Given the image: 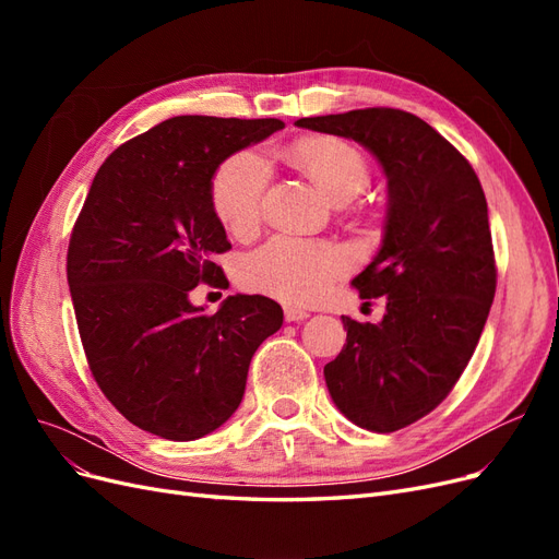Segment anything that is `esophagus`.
Masks as SVG:
<instances>
[{
	"instance_id": "1",
	"label": "esophagus",
	"mask_w": 559,
	"mask_h": 559,
	"mask_svg": "<svg viewBox=\"0 0 559 559\" xmlns=\"http://www.w3.org/2000/svg\"><path fill=\"white\" fill-rule=\"evenodd\" d=\"M308 317H310L308 310H300V308H294V306L284 308V319L286 321H302V319H308Z\"/></svg>"
}]
</instances>
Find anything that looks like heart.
Masks as SVG:
<instances>
[{
  "label": "heart",
  "mask_w": 559,
  "mask_h": 559,
  "mask_svg": "<svg viewBox=\"0 0 559 559\" xmlns=\"http://www.w3.org/2000/svg\"><path fill=\"white\" fill-rule=\"evenodd\" d=\"M335 202H347L366 189L370 170L361 151L341 138H302L284 151ZM267 167L253 151H240L216 167L210 186L212 210L230 233L247 235L261 222ZM349 267V253L333 240L275 235L247 253L240 280L247 289L296 306L324 298L335 277Z\"/></svg>",
  "instance_id": "heart-1"
}]
</instances>
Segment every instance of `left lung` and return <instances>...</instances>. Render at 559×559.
Listing matches in <instances>:
<instances>
[{"instance_id":"left-lung-1","label":"left lung","mask_w":559,"mask_h":559,"mask_svg":"<svg viewBox=\"0 0 559 559\" xmlns=\"http://www.w3.org/2000/svg\"><path fill=\"white\" fill-rule=\"evenodd\" d=\"M296 126L373 151L389 181L384 240L352 286L386 298L380 324L343 317L347 343L324 366L333 403L361 429L392 433L429 415L464 373L497 292L478 175L419 116L368 107Z\"/></svg>"}]
</instances>
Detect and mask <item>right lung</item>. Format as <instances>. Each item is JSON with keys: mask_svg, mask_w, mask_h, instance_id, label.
<instances>
[{"mask_svg": "<svg viewBox=\"0 0 559 559\" xmlns=\"http://www.w3.org/2000/svg\"><path fill=\"white\" fill-rule=\"evenodd\" d=\"M280 118L175 116L99 167L67 249V282L88 368L114 408L167 441H195L238 411L253 352L282 326L265 296L200 314L198 284H228L230 249L210 186L230 154Z\"/></svg>", "mask_w": 559, "mask_h": 559, "instance_id": "1", "label": "right lung"}]
</instances>
